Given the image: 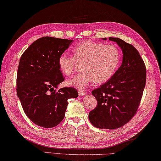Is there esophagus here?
<instances>
[{
	"instance_id": "obj_1",
	"label": "esophagus",
	"mask_w": 161,
	"mask_h": 161,
	"mask_svg": "<svg viewBox=\"0 0 161 161\" xmlns=\"http://www.w3.org/2000/svg\"><path fill=\"white\" fill-rule=\"evenodd\" d=\"M78 94H79V95H80V96H82V95H84L85 94H86V92H85L82 89H80L78 91Z\"/></svg>"
}]
</instances>
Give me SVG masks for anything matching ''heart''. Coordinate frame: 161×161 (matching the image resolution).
Returning <instances> with one entry per match:
<instances>
[{
  "label": "heart",
  "instance_id": "b5f03b06",
  "mask_svg": "<svg viewBox=\"0 0 161 161\" xmlns=\"http://www.w3.org/2000/svg\"><path fill=\"white\" fill-rule=\"evenodd\" d=\"M73 56L61 53L58 58L60 71L66 76H71L75 70L76 61H83V71L68 81L71 86L83 88L93 82L104 83L110 79L120 62V51L114 45H106L92 41L78 43L73 48Z\"/></svg>",
  "mask_w": 161,
  "mask_h": 161
}]
</instances>
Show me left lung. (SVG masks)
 Masks as SVG:
<instances>
[{"label":"left lung","instance_id":"1","mask_svg":"<svg viewBox=\"0 0 161 161\" xmlns=\"http://www.w3.org/2000/svg\"><path fill=\"white\" fill-rule=\"evenodd\" d=\"M108 39L120 47L122 63L110 80L92 91L97 105L88 118L97 128L115 129L126 124L137 112L146 84V67L131 44L118 38Z\"/></svg>","mask_w":161,"mask_h":161}]
</instances>
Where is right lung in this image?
<instances>
[{"instance_id":"1","label":"right lung","mask_w":161,"mask_h":161,"mask_svg":"<svg viewBox=\"0 0 161 161\" xmlns=\"http://www.w3.org/2000/svg\"><path fill=\"white\" fill-rule=\"evenodd\" d=\"M73 40L43 36L22 54L16 77V92L25 115L35 125L56 126L63 120L68 100L76 98L73 87L57 88L64 80L58 58Z\"/></svg>"}]
</instances>
